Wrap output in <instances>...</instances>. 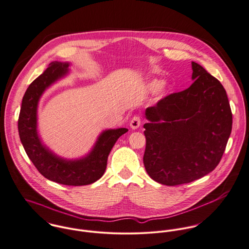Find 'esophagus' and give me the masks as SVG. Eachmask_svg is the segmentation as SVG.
I'll list each match as a JSON object with an SVG mask.
<instances>
[{
    "mask_svg": "<svg viewBox=\"0 0 249 249\" xmlns=\"http://www.w3.org/2000/svg\"><path fill=\"white\" fill-rule=\"evenodd\" d=\"M141 124H142V119H141V117L138 116V115L134 116V117L132 118L131 122H130V126H131V128L134 129V130H135V129H138V128L141 126Z\"/></svg>",
    "mask_w": 249,
    "mask_h": 249,
    "instance_id": "1",
    "label": "esophagus"
}]
</instances>
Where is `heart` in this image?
<instances>
[{
  "mask_svg": "<svg viewBox=\"0 0 249 249\" xmlns=\"http://www.w3.org/2000/svg\"><path fill=\"white\" fill-rule=\"evenodd\" d=\"M160 85H161V82H160V81H158V80H154V81H152V82L150 83L149 89H152V90H155V89H159V88L160 87Z\"/></svg>",
  "mask_w": 249,
  "mask_h": 249,
  "instance_id": "b5f03b06",
  "label": "heart"
}]
</instances>
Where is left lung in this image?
<instances>
[{"label":"left lung","instance_id":"1","mask_svg":"<svg viewBox=\"0 0 249 249\" xmlns=\"http://www.w3.org/2000/svg\"><path fill=\"white\" fill-rule=\"evenodd\" d=\"M193 85L145 109L149 123L143 163L165 186L191 183L219 163L232 131V111L220 82L193 61Z\"/></svg>","mask_w":249,"mask_h":249}]
</instances>
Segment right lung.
Segmentation results:
<instances>
[{
  "mask_svg": "<svg viewBox=\"0 0 249 249\" xmlns=\"http://www.w3.org/2000/svg\"><path fill=\"white\" fill-rule=\"evenodd\" d=\"M68 67V62L53 61L29 86L22 100L18 132L28 157L45 178L66 186H86L96 182L103 176L110 150L128 129L104 131L90 153L79 160H64L42 144L36 129L37 105L45 89L67 74Z\"/></svg>",
  "mask_w": 249,
  "mask_h": 249,
  "instance_id": "add662e5",
  "label": "right lung"
}]
</instances>
